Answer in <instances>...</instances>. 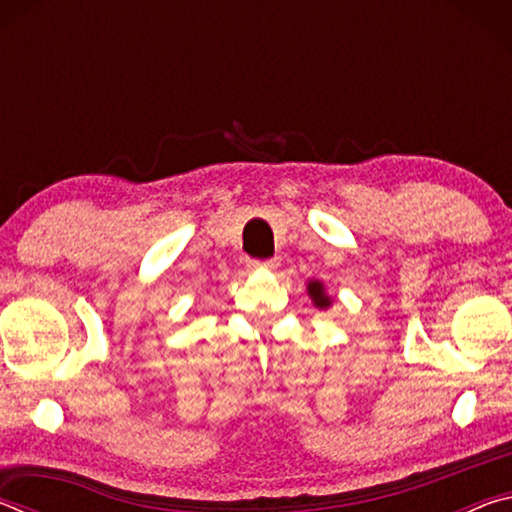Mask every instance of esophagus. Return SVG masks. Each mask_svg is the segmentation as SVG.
<instances>
[{
  "mask_svg": "<svg viewBox=\"0 0 512 512\" xmlns=\"http://www.w3.org/2000/svg\"><path fill=\"white\" fill-rule=\"evenodd\" d=\"M248 266L250 268H268V271H275L277 266H280V259L271 257V259H248Z\"/></svg>",
  "mask_w": 512,
  "mask_h": 512,
  "instance_id": "1",
  "label": "esophagus"
}]
</instances>
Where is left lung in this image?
I'll use <instances>...</instances> for the list:
<instances>
[{"label": "left lung", "instance_id": "obj_1", "mask_svg": "<svg viewBox=\"0 0 512 512\" xmlns=\"http://www.w3.org/2000/svg\"><path fill=\"white\" fill-rule=\"evenodd\" d=\"M307 291H309V296H311V300L316 302V307H320V309H325V307H329L332 305V300H329L327 296H325V291H323V284L320 282H309V287H307Z\"/></svg>", "mask_w": 512, "mask_h": 512}]
</instances>
